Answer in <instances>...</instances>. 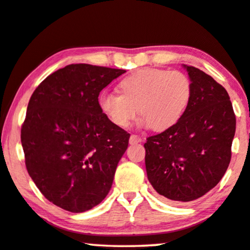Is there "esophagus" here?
<instances>
[{"mask_svg":"<svg viewBox=\"0 0 250 250\" xmlns=\"http://www.w3.org/2000/svg\"><path fill=\"white\" fill-rule=\"evenodd\" d=\"M142 142V138L139 137L138 135H131L130 138H129V143H130L131 145L134 144H138V143Z\"/></svg>","mask_w":250,"mask_h":250,"instance_id":"1","label":"esophagus"}]
</instances>
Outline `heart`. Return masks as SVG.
I'll use <instances>...</instances> for the list:
<instances>
[{
    "label": "heart",
    "mask_w": 250,
    "mask_h": 250,
    "mask_svg": "<svg viewBox=\"0 0 250 250\" xmlns=\"http://www.w3.org/2000/svg\"><path fill=\"white\" fill-rule=\"evenodd\" d=\"M118 86L121 95L102 92L98 107L119 128H127L139 112L143 127L168 130L181 121L193 96L191 79L181 71L138 69L122 79Z\"/></svg>",
    "instance_id": "b5f03b06"
}]
</instances>
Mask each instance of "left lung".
<instances>
[{
  "instance_id": "8db88e82",
  "label": "left lung",
  "mask_w": 250,
  "mask_h": 250,
  "mask_svg": "<svg viewBox=\"0 0 250 250\" xmlns=\"http://www.w3.org/2000/svg\"><path fill=\"white\" fill-rule=\"evenodd\" d=\"M193 84L188 111L175 127L144 144L147 178L160 195L183 204L214 188L231 161L235 115L228 91L210 75L184 65Z\"/></svg>"
}]
</instances>
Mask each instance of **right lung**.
Segmentation results:
<instances>
[{
  "label": "right lung",
  "mask_w": 250,
  "mask_h": 250,
  "mask_svg": "<svg viewBox=\"0 0 250 250\" xmlns=\"http://www.w3.org/2000/svg\"><path fill=\"white\" fill-rule=\"evenodd\" d=\"M125 73L89 64L53 72L33 92L21 125L29 176L53 205L83 212L104 200L130 134L101 112L98 96Z\"/></svg>",
  "instance_id": "obj_1"
}]
</instances>
